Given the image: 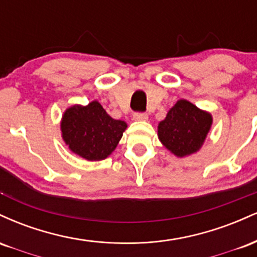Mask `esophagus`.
<instances>
[{"mask_svg": "<svg viewBox=\"0 0 257 257\" xmlns=\"http://www.w3.org/2000/svg\"><path fill=\"white\" fill-rule=\"evenodd\" d=\"M133 118L135 120H146L149 118V116H147V113H145V112H135Z\"/></svg>", "mask_w": 257, "mask_h": 257, "instance_id": "esophagus-1", "label": "esophagus"}]
</instances>
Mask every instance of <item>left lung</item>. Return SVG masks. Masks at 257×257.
Wrapping results in <instances>:
<instances>
[{
    "mask_svg": "<svg viewBox=\"0 0 257 257\" xmlns=\"http://www.w3.org/2000/svg\"><path fill=\"white\" fill-rule=\"evenodd\" d=\"M211 116L187 100H179L158 125V137L178 157L198 151L211 126Z\"/></svg>",
    "mask_w": 257,
    "mask_h": 257,
    "instance_id": "left-lung-1",
    "label": "left lung"
}]
</instances>
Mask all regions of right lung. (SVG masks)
<instances>
[{
  "instance_id": "add662e5",
  "label": "right lung",
  "mask_w": 257,
  "mask_h": 257,
  "mask_svg": "<svg viewBox=\"0 0 257 257\" xmlns=\"http://www.w3.org/2000/svg\"><path fill=\"white\" fill-rule=\"evenodd\" d=\"M125 128V122L108 116L98 101L67 108L61 122L66 145L88 161H102L111 155Z\"/></svg>"
}]
</instances>
